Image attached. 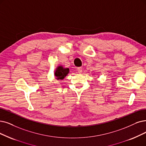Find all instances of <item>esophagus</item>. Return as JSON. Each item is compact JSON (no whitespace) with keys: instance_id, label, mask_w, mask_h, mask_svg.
Listing matches in <instances>:
<instances>
[{"instance_id":"1","label":"esophagus","mask_w":146,"mask_h":146,"mask_svg":"<svg viewBox=\"0 0 146 146\" xmlns=\"http://www.w3.org/2000/svg\"><path fill=\"white\" fill-rule=\"evenodd\" d=\"M83 71V68L81 67H79L77 68V71L78 72V73H81Z\"/></svg>"}]
</instances>
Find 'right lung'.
Wrapping results in <instances>:
<instances>
[{"label": "right lung", "mask_w": 146, "mask_h": 146, "mask_svg": "<svg viewBox=\"0 0 146 146\" xmlns=\"http://www.w3.org/2000/svg\"><path fill=\"white\" fill-rule=\"evenodd\" d=\"M69 68H65L62 65H60L57 67V68L56 69L54 72V75L57 80H63V78L69 74Z\"/></svg>", "instance_id": "right-lung-1"}]
</instances>
